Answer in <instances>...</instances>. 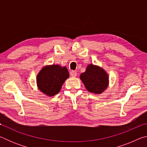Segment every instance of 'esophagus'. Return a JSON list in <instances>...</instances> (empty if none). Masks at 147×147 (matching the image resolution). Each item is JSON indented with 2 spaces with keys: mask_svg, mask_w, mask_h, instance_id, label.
Returning a JSON list of instances; mask_svg holds the SVG:
<instances>
[{
  "mask_svg": "<svg viewBox=\"0 0 147 147\" xmlns=\"http://www.w3.org/2000/svg\"><path fill=\"white\" fill-rule=\"evenodd\" d=\"M70 75H71L72 77H75V76H76V75H77L76 72L74 71H71L70 72Z\"/></svg>",
  "mask_w": 147,
  "mask_h": 147,
  "instance_id": "34e87169",
  "label": "esophagus"
}]
</instances>
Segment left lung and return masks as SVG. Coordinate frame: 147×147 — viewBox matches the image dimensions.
Here are the masks:
<instances>
[{"label":"left lung","instance_id":"left-lung-1","mask_svg":"<svg viewBox=\"0 0 147 147\" xmlns=\"http://www.w3.org/2000/svg\"><path fill=\"white\" fill-rule=\"evenodd\" d=\"M80 78L90 93L100 94L108 88L109 75L102 67L92 63L87 66L86 70L82 73Z\"/></svg>","mask_w":147,"mask_h":147}]
</instances>
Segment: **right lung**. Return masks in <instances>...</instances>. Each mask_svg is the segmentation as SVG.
Wrapping results in <instances>:
<instances>
[{"mask_svg": "<svg viewBox=\"0 0 147 147\" xmlns=\"http://www.w3.org/2000/svg\"><path fill=\"white\" fill-rule=\"evenodd\" d=\"M69 77V71L65 66L47 65L42 67L37 75V86L47 96H53L60 91L65 81Z\"/></svg>", "mask_w": 147, "mask_h": 147, "instance_id": "1", "label": "right lung"}]
</instances>
